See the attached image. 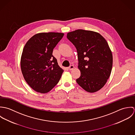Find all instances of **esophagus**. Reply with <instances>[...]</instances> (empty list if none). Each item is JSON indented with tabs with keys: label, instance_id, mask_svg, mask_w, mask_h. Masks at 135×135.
I'll return each instance as SVG.
<instances>
[{
	"label": "esophagus",
	"instance_id": "esophagus-1",
	"mask_svg": "<svg viewBox=\"0 0 135 135\" xmlns=\"http://www.w3.org/2000/svg\"><path fill=\"white\" fill-rule=\"evenodd\" d=\"M74 68V66L73 65H70L69 67V70H72Z\"/></svg>",
	"mask_w": 135,
	"mask_h": 135
}]
</instances>
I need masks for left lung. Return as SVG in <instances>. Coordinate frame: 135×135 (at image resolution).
<instances>
[{
  "label": "left lung",
  "mask_w": 135,
  "mask_h": 135,
  "mask_svg": "<svg viewBox=\"0 0 135 135\" xmlns=\"http://www.w3.org/2000/svg\"><path fill=\"white\" fill-rule=\"evenodd\" d=\"M76 48L80 76L77 84L85 90L95 93L101 89L110 76L113 56L105 38L99 33L77 30L67 34Z\"/></svg>",
  "instance_id": "obj_1"
}]
</instances>
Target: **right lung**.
Returning a JSON list of instances; mask_svg holds the SVG:
<instances>
[{"mask_svg":"<svg viewBox=\"0 0 135 135\" xmlns=\"http://www.w3.org/2000/svg\"><path fill=\"white\" fill-rule=\"evenodd\" d=\"M63 36L62 33H40L24 46L21 58V71L26 83L38 93L50 91L62 76L64 71L52 52Z\"/></svg>","mask_w":135,"mask_h":135,"instance_id":"1","label":"right lung"}]
</instances>
